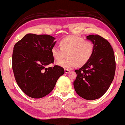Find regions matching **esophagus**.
<instances>
[{
    "mask_svg": "<svg viewBox=\"0 0 125 125\" xmlns=\"http://www.w3.org/2000/svg\"><path fill=\"white\" fill-rule=\"evenodd\" d=\"M64 72H65V73H67L70 72V70L66 69V70H64Z\"/></svg>",
    "mask_w": 125,
    "mask_h": 125,
    "instance_id": "obj_1",
    "label": "esophagus"
}]
</instances>
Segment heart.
Wrapping results in <instances>:
<instances>
[{"label":"heart","mask_w":125,"mask_h":125,"mask_svg":"<svg viewBox=\"0 0 125 125\" xmlns=\"http://www.w3.org/2000/svg\"><path fill=\"white\" fill-rule=\"evenodd\" d=\"M60 46H52L51 52L53 58L59 61L57 64L66 70L72 69L78 64L83 66L92 57L94 49L92 42L74 35L63 38L60 42ZM67 52L68 58L60 61Z\"/></svg>","instance_id":"1"}]
</instances>
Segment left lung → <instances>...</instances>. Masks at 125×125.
Wrapping results in <instances>:
<instances>
[{
  "mask_svg": "<svg viewBox=\"0 0 125 125\" xmlns=\"http://www.w3.org/2000/svg\"><path fill=\"white\" fill-rule=\"evenodd\" d=\"M87 40L94 44V52L84 66L75 70L73 87L80 97L94 100L103 96L109 88L115 77V61L108 40L97 34L88 36Z\"/></svg>",
  "mask_w": 125,
  "mask_h": 125,
  "instance_id": "obj_1",
  "label": "left lung"
}]
</instances>
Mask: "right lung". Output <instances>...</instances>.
Listing matches in <instances>:
<instances>
[{
	"label": "right lung",
	"mask_w": 125,
	"mask_h": 125,
	"mask_svg": "<svg viewBox=\"0 0 125 125\" xmlns=\"http://www.w3.org/2000/svg\"><path fill=\"white\" fill-rule=\"evenodd\" d=\"M55 38L47 34H26L14 46L12 69L15 80L24 94L30 97H43L52 92L59 77L62 67L46 68L54 62L51 49Z\"/></svg>",
	"instance_id": "obj_1"
}]
</instances>
